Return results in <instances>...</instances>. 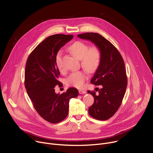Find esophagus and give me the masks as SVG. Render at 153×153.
<instances>
[{
  "mask_svg": "<svg viewBox=\"0 0 153 153\" xmlns=\"http://www.w3.org/2000/svg\"><path fill=\"white\" fill-rule=\"evenodd\" d=\"M79 94H85V93H86V91L83 90H79Z\"/></svg>",
  "mask_w": 153,
  "mask_h": 153,
  "instance_id": "obj_1",
  "label": "esophagus"
}]
</instances>
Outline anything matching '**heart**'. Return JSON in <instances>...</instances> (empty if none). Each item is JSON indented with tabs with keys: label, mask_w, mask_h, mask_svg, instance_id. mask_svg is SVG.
Instances as JSON below:
<instances>
[{
	"label": "heart",
	"mask_w": 153,
	"mask_h": 153,
	"mask_svg": "<svg viewBox=\"0 0 153 153\" xmlns=\"http://www.w3.org/2000/svg\"><path fill=\"white\" fill-rule=\"evenodd\" d=\"M70 50L79 59L81 60L82 67L90 73L95 72L99 67L102 61V53L97 47L90 46L82 41H76L70 46ZM61 52L56 55V62L59 70L62 68ZM86 79V74L84 71H79L72 73L67 79L68 86L81 88Z\"/></svg>",
	"instance_id": "1"
}]
</instances>
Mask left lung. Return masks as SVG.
I'll return each instance as SVG.
<instances>
[{"instance_id":"left-lung-1","label":"left lung","mask_w":153,"mask_h":153,"mask_svg":"<svg viewBox=\"0 0 153 153\" xmlns=\"http://www.w3.org/2000/svg\"><path fill=\"white\" fill-rule=\"evenodd\" d=\"M79 38L91 40L100 49L102 61L91 83L101 85L99 92L88 90L94 99L88 109L89 114L99 120L111 118L119 108L127 86V76L123 59L112 43L96 33H86L78 35Z\"/></svg>"}]
</instances>
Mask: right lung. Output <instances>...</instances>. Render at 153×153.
Segmentation results:
<instances>
[{
    "instance_id": "add662e5",
    "label": "right lung",
    "mask_w": 153,
    "mask_h": 153,
    "mask_svg": "<svg viewBox=\"0 0 153 153\" xmlns=\"http://www.w3.org/2000/svg\"><path fill=\"white\" fill-rule=\"evenodd\" d=\"M73 35L61 34L50 36L42 41L29 55L25 71V86L37 113L45 120L57 123L67 117L69 100L79 94L77 89L70 88L61 94L54 87L63 84L58 80L60 71L56 55Z\"/></svg>"
}]
</instances>
